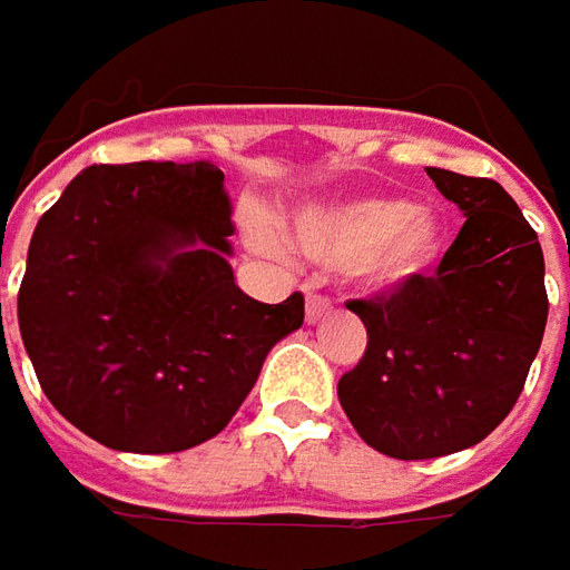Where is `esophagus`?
I'll use <instances>...</instances> for the list:
<instances>
[{
    "label": "esophagus",
    "instance_id": "34e87169",
    "mask_svg": "<svg viewBox=\"0 0 570 570\" xmlns=\"http://www.w3.org/2000/svg\"><path fill=\"white\" fill-rule=\"evenodd\" d=\"M327 312H331V299L322 296V293H308V299H305V322H322Z\"/></svg>",
    "mask_w": 570,
    "mask_h": 570
}]
</instances>
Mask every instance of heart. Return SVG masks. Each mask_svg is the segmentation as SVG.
Returning <instances> with one entry per match:
<instances>
[{"label":"heart","instance_id":"obj_1","mask_svg":"<svg viewBox=\"0 0 570 570\" xmlns=\"http://www.w3.org/2000/svg\"><path fill=\"white\" fill-rule=\"evenodd\" d=\"M255 236L265 246H277V233L267 220H255ZM442 239L439 210L382 195L305 207L293 220V243L305 258L346 267L356 281L382 289L425 274L442 255Z\"/></svg>","mask_w":570,"mask_h":570}]
</instances>
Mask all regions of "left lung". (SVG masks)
<instances>
[{"label": "left lung", "instance_id": "1", "mask_svg": "<svg viewBox=\"0 0 570 570\" xmlns=\"http://www.w3.org/2000/svg\"><path fill=\"white\" fill-rule=\"evenodd\" d=\"M425 173L466 224L435 274L346 303L368 344L337 382L360 439L397 461L482 442L518 403L549 315L540 239L514 198L495 179Z\"/></svg>", "mask_w": 570, "mask_h": 570}]
</instances>
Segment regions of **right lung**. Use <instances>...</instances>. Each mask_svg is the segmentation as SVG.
Returning a JSON list of instances; mask_svg holds the SVG:
<instances>
[{"label":"right lung","instance_id":"1","mask_svg":"<svg viewBox=\"0 0 570 570\" xmlns=\"http://www.w3.org/2000/svg\"><path fill=\"white\" fill-rule=\"evenodd\" d=\"M233 205L207 164L88 167L40 217L18 289L37 382L112 451L173 454L224 432L305 299L246 296Z\"/></svg>","mask_w":570,"mask_h":570}]
</instances>
